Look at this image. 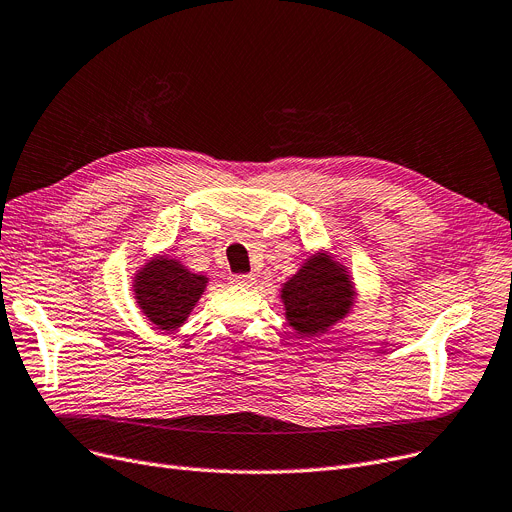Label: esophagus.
Segmentation results:
<instances>
[{
    "mask_svg": "<svg viewBox=\"0 0 512 512\" xmlns=\"http://www.w3.org/2000/svg\"><path fill=\"white\" fill-rule=\"evenodd\" d=\"M253 282H255L253 274H234L230 278V284H234V286H251Z\"/></svg>",
    "mask_w": 512,
    "mask_h": 512,
    "instance_id": "obj_1",
    "label": "esophagus"
}]
</instances>
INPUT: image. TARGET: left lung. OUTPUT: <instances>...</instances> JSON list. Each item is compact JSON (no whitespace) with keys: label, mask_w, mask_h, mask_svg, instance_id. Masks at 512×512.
<instances>
[{"label":"left lung","mask_w":512,"mask_h":512,"mask_svg":"<svg viewBox=\"0 0 512 512\" xmlns=\"http://www.w3.org/2000/svg\"><path fill=\"white\" fill-rule=\"evenodd\" d=\"M353 284L330 257H311L282 288L288 324L301 336L326 332L351 309Z\"/></svg>","instance_id":"1"}]
</instances>
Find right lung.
<instances>
[{
  "mask_svg": "<svg viewBox=\"0 0 512 512\" xmlns=\"http://www.w3.org/2000/svg\"><path fill=\"white\" fill-rule=\"evenodd\" d=\"M207 278L191 274L168 257L149 261L134 280V294L143 313L159 330H176L201 299Z\"/></svg>",
  "mask_w": 512,
  "mask_h": 512,
  "instance_id": "right-lung-1",
  "label": "right lung"
}]
</instances>
